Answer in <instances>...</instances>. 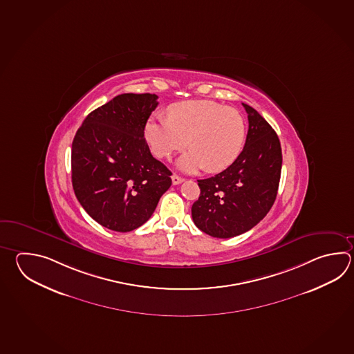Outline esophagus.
<instances>
[{
	"label": "esophagus",
	"instance_id": "esophagus-1",
	"mask_svg": "<svg viewBox=\"0 0 354 354\" xmlns=\"http://www.w3.org/2000/svg\"><path fill=\"white\" fill-rule=\"evenodd\" d=\"M171 180H173L174 185H178V184H180L184 181V179L179 176V175H176V174H173V176H171Z\"/></svg>",
	"mask_w": 354,
	"mask_h": 354
}]
</instances>
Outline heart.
<instances>
[{
	"label": "heart",
	"instance_id": "obj_1",
	"mask_svg": "<svg viewBox=\"0 0 354 354\" xmlns=\"http://www.w3.org/2000/svg\"><path fill=\"white\" fill-rule=\"evenodd\" d=\"M166 113L167 118L152 117L147 121L145 138L160 159L183 151L188 145L192 150L179 160L183 170L194 171L204 166L209 173L222 171L243 150L247 126L239 109L199 100L175 103Z\"/></svg>",
	"mask_w": 354,
	"mask_h": 354
}]
</instances>
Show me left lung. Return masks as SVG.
I'll return each mask as SVG.
<instances>
[{
    "mask_svg": "<svg viewBox=\"0 0 354 354\" xmlns=\"http://www.w3.org/2000/svg\"><path fill=\"white\" fill-rule=\"evenodd\" d=\"M245 147L222 173L198 180L201 195L192 216L201 231L216 239H231L250 231L274 205L282 152L274 129L251 106Z\"/></svg>",
    "mask_w": 354,
    "mask_h": 354,
    "instance_id": "1",
    "label": "left lung"
}]
</instances>
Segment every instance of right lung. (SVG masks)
<instances>
[{
	"instance_id": "obj_1",
	"label": "right lung",
	"mask_w": 354,
	"mask_h": 354,
	"mask_svg": "<svg viewBox=\"0 0 354 354\" xmlns=\"http://www.w3.org/2000/svg\"><path fill=\"white\" fill-rule=\"evenodd\" d=\"M156 94H120L94 109L72 144L73 189L95 222L130 232L147 222L171 171L150 152L145 126L158 107Z\"/></svg>"
}]
</instances>
